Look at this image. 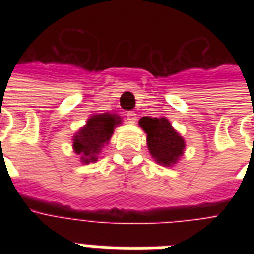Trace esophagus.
Here are the masks:
<instances>
[{
  "label": "esophagus",
  "instance_id": "obj_1",
  "mask_svg": "<svg viewBox=\"0 0 254 254\" xmlns=\"http://www.w3.org/2000/svg\"><path fill=\"white\" fill-rule=\"evenodd\" d=\"M127 123L134 124L135 121H137V115H135L134 112H127Z\"/></svg>",
  "mask_w": 254,
  "mask_h": 254
}]
</instances>
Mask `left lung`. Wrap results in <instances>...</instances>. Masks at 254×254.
<instances>
[{
  "instance_id": "1",
  "label": "left lung",
  "mask_w": 254,
  "mask_h": 254,
  "mask_svg": "<svg viewBox=\"0 0 254 254\" xmlns=\"http://www.w3.org/2000/svg\"><path fill=\"white\" fill-rule=\"evenodd\" d=\"M138 125L146 133V143L151 158L165 167L177 165L185 154L186 141L166 117H142Z\"/></svg>"
}]
</instances>
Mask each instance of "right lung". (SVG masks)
I'll use <instances>...</instances> for the list:
<instances>
[{
    "label": "right lung",
    "instance_id": "add662e5",
    "mask_svg": "<svg viewBox=\"0 0 254 254\" xmlns=\"http://www.w3.org/2000/svg\"><path fill=\"white\" fill-rule=\"evenodd\" d=\"M121 123L123 119L117 113L105 112L89 116L84 127L72 137V149L83 165L97 162L103 147L109 143L113 131Z\"/></svg>",
    "mask_w": 254,
    "mask_h": 254
}]
</instances>
